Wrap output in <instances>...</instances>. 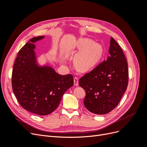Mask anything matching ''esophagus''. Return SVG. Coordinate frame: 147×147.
<instances>
[{
    "label": "esophagus",
    "instance_id": "obj_1",
    "mask_svg": "<svg viewBox=\"0 0 147 147\" xmlns=\"http://www.w3.org/2000/svg\"><path fill=\"white\" fill-rule=\"evenodd\" d=\"M74 84L75 86H77L78 85V78L77 77H75L74 78Z\"/></svg>",
    "mask_w": 147,
    "mask_h": 147
}]
</instances>
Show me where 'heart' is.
I'll list each match as a JSON object with an SVG mask.
<instances>
[{
    "mask_svg": "<svg viewBox=\"0 0 147 147\" xmlns=\"http://www.w3.org/2000/svg\"><path fill=\"white\" fill-rule=\"evenodd\" d=\"M77 48L81 51L75 57V64L82 72H87L94 68L103 56V47L91 39H79Z\"/></svg>",
    "mask_w": 147,
    "mask_h": 147,
    "instance_id": "heart-1",
    "label": "heart"
}]
</instances>
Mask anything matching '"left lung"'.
<instances>
[{
    "label": "left lung",
    "mask_w": 147,
    "mask_h": 147,
    "mask_svg": "<svg viewBox=\"0 0 147 147\" xmlns=\"http://www.w3.org/2000/svg\"><path fill=\"white\" fill-rule=\"evenodd\" d=\"M107 59L79 80L86 92L84 105L90 112L104 115L118 105L128 84V66L122 49L110 38Z\"/></svg>",
    "instance_id": "8db88e82"
}]
</instances>
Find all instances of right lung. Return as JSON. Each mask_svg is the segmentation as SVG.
I'll list each match as a JSON object with an SVG mask.
<instances>
[{"mask_svg":"<svg viewBox=\"0 0 147 147\" xmlns=\"http://www.w3.org/2000/svg\"><path fill=\"white\" fill-rule=\"evenodd\" d=\"M44 38H31L19 51L11 77L13 91L20 104L38 115L54 112L64 92L74 85L71 74L59 75L50 65L38 63L34 43Z\"/></svg>","mask_w":147,"mask_h":147,"instance_id":"right-lung-1","label":"right lung"}]
</instances>
